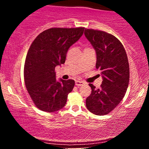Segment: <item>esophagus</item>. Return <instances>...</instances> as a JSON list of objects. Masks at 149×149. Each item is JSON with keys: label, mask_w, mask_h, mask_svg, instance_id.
<instances>
[{"label": "esophagus", "mask_w": 149, "mask_h": 149, "mask_svg": "<svg viewBox=\"0 0 149 149\" xmlns=\"http://www.w3.org/2000/svg\"><path fill=\"white\" fill-rule=\"evenodd\" d=\"M83 84H84V83H83V81H81V80H76V86H81V85H83Z\"/></svg>", "instance_id": "obj_1"}]
</instances>
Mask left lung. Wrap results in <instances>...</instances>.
Listing matches in <instances>:
<instances>
[{
    "label": "left lung",
    "mask_w": 149,
    "mask_h": 149,
    "mask_svg": "<svg viewBox=\"0 0 149 149\" xmlns=\"http://www.w3.org/2000/svg\"><path fill=\"white\" fill-rule=\"evenodd\" d=\"M84 33L96 51V68L103 78L100 89L89 84L92 92L86 99V107L95 115H106L118 105L127 91L130 80L127 56L123 44L111 34L87 29Z\"/></svg>",
    "instance_id": "left-lung-1"
}]
</instances>
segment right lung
Instances as JSON below:
<instances>
[{"label": "right lung", "mask_w": 149, "mask_h": 149, "mask_svg": "<svg viewBox=\"0 0 149 149\" xmlns=\"http://www.w3.org/2000/svg\"><path fill=\"white\" fill-rule=\"evenodd\" d=\"M84 29V27L49 29L39 34L31 45L24 76L27 91L40 110L57 111L66 104L75 81H57L54 69L64 64L68 49L79 40Z\"/></svg>", "instance_id": "right-lung-1"}]
</instances>
